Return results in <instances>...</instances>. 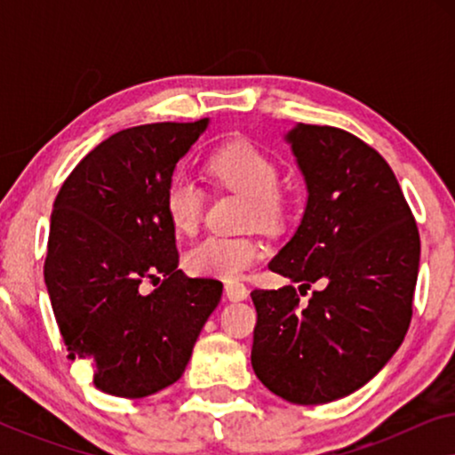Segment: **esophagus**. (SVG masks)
Returning a JSON list of instances; mask_svg holds the SVG:
<instances>
[{
	"instance_id": "1",
	"label": "esophagus",
	"mask_w": 455,
	"mask_h": 455,
	"mask_svg": "<svg viewBox=\"0 0 455 455\" xmlns=\"http://www.w3.org/2000/svg\"><path fill=\"white\" fill-rule=\"evenodd\" d=\"M226 296L229 300H244L248 296V290L242 282H226Z\"/></svg>"
}]
</instances>
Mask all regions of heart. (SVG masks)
Returning <instances> with one entry per match:
<instances>
[{
    "mask_svg": "<svg viewBox=\"0 0 455 455\" xmlns=\"http://www.w3.org/2000/svg\"><path fill=\"white\" fill-rule=\"evenodd\" d=\"M207 170L215 182L248 198L246 223L273 228L282 220L279 167L248 140H229L211 153ZM165 215L178 234H195L201 226L204 195L195 180L176 173L165 186ZM263 257V244L252 235H207L188 248L184 267L196 277L234 279Z\"/></svg>",
    "mask_w": 455,
    "mask_h": 455,
    "instance_id": "obj_1",
    "label": "heart"
}]
</instances>
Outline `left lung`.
<instances>
[{
    "label": "left lung",
    "instance_id": "obj_1",
    "mask_svg": "<svg viewBox=\"0 0 455 455\" xmlns=\"http://www.w3.org/2000/svg\"><path fill=\"white\" fill-rule=\"evenodd\" d=\"M308 188L302 223L269 269L300 283L252 290V369L291 403H327L369 383L406 338L420 235L381 155L341 128L288 134ZM316 281L308 303L299 300Z\"/></svg>",
    "mask_w": 455,
    "mask_h": 455
}]
</instances>
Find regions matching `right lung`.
Segmentation results:
<instances>
[{"instance_id":"add662e5","label":"right lung","mask_w":455,"mask_h":455,"mask_svg":"<svg viewBox=\"0 0 455 455\" xmlns=\"http://www.w3.org/2000/svg\"><path fill=\"white\" fill-rule=\"evenodd\" d=\"M157 122L120 130L74 167L55 196L45 285L68 358L89 360L95 385L145 397L176 383L223 283L178 269L165 186L204 128ZM153 283L151 295L141 285Z\"/></svg>"}]
</instances>
